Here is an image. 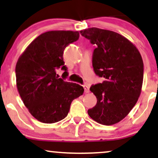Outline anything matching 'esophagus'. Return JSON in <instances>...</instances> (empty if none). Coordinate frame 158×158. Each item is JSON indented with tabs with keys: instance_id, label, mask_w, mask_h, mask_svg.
I'll return each mask as SVG.
<instances>
[{
	"instance_id": "obj_1",
	"label": "esophagus",
	"mask_w": 158,
	"mask_h": 158,
	"mask_svg": "<svg viewBox=\"0 0 158 158\" xmlns=\"http://www.w3.org/2000/svg\"><path fill=\"white\" fill-rule=\"evenodd\" d=\"M84 92H85V93H89V89L88 86L84 85Z\"/></svg>"
}]
</instances>
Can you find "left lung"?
<instances>
[{"label": "left lung", "instance_id": "left-lung-1", "mask_svg": "<svg viewBox=\"0 0 158 158\" xmlns=\"http://www.w3.org/2000/svg\"><path fill=\"white\" fill-rule=\"evenodd\" d=\"M97 48L93 53L95 74L105 81L92 86L97 102L88 110L92 119L112 125L125 117L138 100L143 82L144 66L136 46L121 34L98 28L80 31Z\"/></svg>", "mask_w": 158, "mask_h": 158}]
</instances>
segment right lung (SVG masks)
<instances>
[{"label":"right lung","mask_w":158,"mask_h":158,"mask_svg":"<svg viewBox=\"0 0 158 158\" xmlns=\"http://www.w3.org/2000/svg\"><path fill=\"white\" fill-rule=\"evenodd\" d=\"M79 37V31H73L45 32L35 38L18 59V91L28 112L41 123L52 124L64 119L72 101L83 94V86L64 81L56 73L61 67L68 76L63 52Z\"/></svg>","instance_id":"right-lung-1"}]
</instances>
